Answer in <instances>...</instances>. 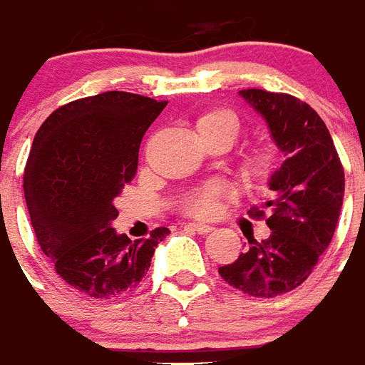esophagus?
<instances>
[{
	"label": "esophagus",
	"mask_w": 365,
	"mask_h": 365,
	"mask_svg": "<svg viewBox=\"0 0 365 365\" xmlns=\"http://www.w3.org/2000/svg\"><path fill=\"white\" fill-rule=\"evenodd\" d=\"M186 228L194 230L197 233H209L212 230L211 224H205V222H188L186 224Z\"/></svg>",
	"instance_id": "1"
}]
</instances>
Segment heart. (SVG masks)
<instances>
[{
  "mask_svg": "<svg viewBox=\"0 0 365 365\" xmlns=\"http://www.w3.org/2000/svg\"><path fill=\"white\" fill-rule=\"evenodd\" d=\"M197 135H222L230 143L237 139L241 132V120L239 116L230 109H212L207 110L196 120ZM271 168V153L269 150H256L245 162V173L250 177H264L267 169ZM220 200V186L209 185L205 188L192 192L186 197L185 209L196 217H211L218 209Z\"/></svg>",
  "mask_w": 365,
  "mask_h": 365,
  "instance_id": "heart-1",
  "label": "heart"
}]
</instances>
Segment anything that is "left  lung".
I'll return each mask as SVG.
<instances>
[{
  "mask_svg": "<svg viewBox=\"0 0 365 365\" xmlns=\"http://www.w3.org/2000/svg\"><path fill=\"white\" fill-rule=\"evenodd\" d=\"M267 124L282 164L271 173V196L250 215L269 212L267 239H250L249 249L222 267L224 281L256 298H273L299 287L328 249L339 218L345 173L324 120L305 101L265 90H241Z\"/></svg>",
  "mask_w": 365,
  "mask_h": 365,
  "instance_id": "1",
  "label": "left lung"
}]
</instances>
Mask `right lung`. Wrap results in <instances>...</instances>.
Segmentation results:
<instances>
[{
  "instance_id": "1",
  "label": "right lung",
  "mask_w": 365,
  "mask_h": 365,
  "mask_svg": "<svg viewBox=\"0 0 365 365\" xmlns=\"http://www.w3.org/2000/svg\"><path fill=\"white\" fill-rule=\"evenodd\" d=\"M168 101L103 92L52 113L35 133L24 196L41 250L67 284L113 298L147 275L168 228L130 241L116 233L115 200L133 179L139 145Z\"/></svg>"
}]
</instances>
